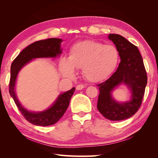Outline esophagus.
<instances>
[{"label":"esophagus","instance_id":"1","mask_svg":"<svg viewBox=\"0 0 158 158\" xmlns=\"http://www.w3.org/2000/svg\"><path fill=\"white\" fill-rule=\"evenodd\" d=\"M84 85L79 84V85H77V86H76V89L79 90H82L83 89H84Z\"/></svg>","mask_w":158,"mask_h":158}]
</instances>
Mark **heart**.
Segmentation results:
<instances>
[{
	"instance_id": "1",
	"label": "heart",
	"mask_w": 158,
	"mask_h": 158,
	"mask_svg": "<svg viewBox=\"0 0 158 158\" xmlns=\"http://www.w3.org/2000/svg\"><path fill=\"white\" fill-rule=\"evenodd\" d=\"M119 53L113 45H104L93 40L77 42L72 47L69 58L60 60V73L67 78L75 76L76 69H82L88 81L98 82L107 78L116 68Z\"/></svg>"
}]
</instances>
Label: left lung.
Here are the masks:
<instances>
[{
  "label": "left lung",
  "mask_w": 158,
  "mask_h": 158,
  "mask_svg": "<svg viewBox=\"0 0 158 158\" xmlns=\"http://www.w3.org/2000/svg\"><path fill=\"white\" fill-rule=\"evenodd\" d=\"M108 37L116 45L121 62L110 78L97 85L100 90L97 108L106 118L121 121L132 116L141 106L147 74L137 47L120 35L109 34ZM121 83H125L132 92L131 100L124 103H117L111 97V92Z\"/></svg>",
  "instance_id": "obj_1"
}]
</instances>
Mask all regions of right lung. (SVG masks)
<instances>
[{
  "label": "right lung",
  "instance_id": "1",
  "mask_svg": "<svg viewBox=\"0 0 158 158\" xmlns=\"http://www.w3.org/2000/svg\"><path fill=\"white\" fill-rule=\"evenodd\" d=\"M61 42H63L62 40L58 38H49L35 42L21 52L11 65L10 94L26 121L38 126H49L59 121L68 107L75 88L74 87L68 91L60 94L53 105L47 110L41 112H31L23 108L18 100L15 89L16 79L20 69L33 58H55L59 56L62 52L60 49Z\"/></svg>",
  "mask_w": 158,
  "mask_h": 158
}]
</instances>
